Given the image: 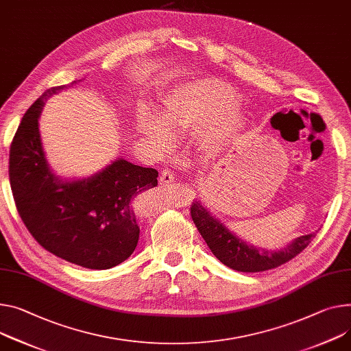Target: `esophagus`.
<instances>
[{
  "label": "esophagus",
  "instance_id": "34e87169",
  "mask_svg": "<svg viewBox=\"0 0 351 351\" xmlns=\"http://www.w3.org/2000/svg\"><path fill=\"white\" fill-rule=\"evenodd\" d=\"M174 174L170 171V170H163L161 171V176H160V178H158V182H160V185H170V184H173L174 182Z\"/></svg>",
  "mask_w": 351,
  "mask_h": 351
}]
</instances>
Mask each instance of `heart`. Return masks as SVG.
Returning a JSON list of instances; mask_svg holds the SVG:
<instances>
[{
	"label": "heart",
	"instance_id": "1",
	"mask_svg": "<svg viewBox=\"0 0 351 351\" xmlns=\"http://www.w3.org/2000/svg\"><path fill=\"white\" fill-rule=\"evenodd\" d=\"M234 97L233 87L221 78L194 80L163 98L158 117L150 110H142L138 114V128L160 146L169 143L166 129L195 130L199 150L217 156L237 136L243 122Z\"/></svg>",
	"mask_w": 351,
	"mask_h": 351
}]
</instances>
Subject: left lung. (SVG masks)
I'll use <instances>...</instances> for the list:
<instances>
[{"mask_svg":"<svg viewBox=\"0 0 351 351\" xmlns=\"http://www.w3.org/2000/svg\"><path fill=\"white\" fill-rule=\"evenodd\" d=\"M191 218L215 257L232 269L243 273L276 268L300 254L315 237V233L304 234L280 250H267L247 243L230 232L199 199L191 206Z\"/></svg>","mask_w":351,"mask_h":351,"instance_id":"8db88e82","label":"left lung"}]
</instances>
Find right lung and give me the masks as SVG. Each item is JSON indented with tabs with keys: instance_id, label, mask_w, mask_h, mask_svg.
<instances>
[{
	"instance_id": "right-lung-1",
	"label": "right lung",
	"mask_w": 351,
	"mask_h": 351,
	"mask_svg": "<svg viewBox=\"0 0 351 351\" xmlns=\"http://www.w3.org/2000/svg\"><path fill=\"white\" fill-rule=\"evenodd\" d=\"M80 82L46 90L26 111L11 143L10 182L21 218L42 247L69 263L108 269L136 249L141 229L132 201L157 185L158 173L121 157L86 178H63L50 169L39 130L45 101Z\"/></svg>"
}]
</instances>
